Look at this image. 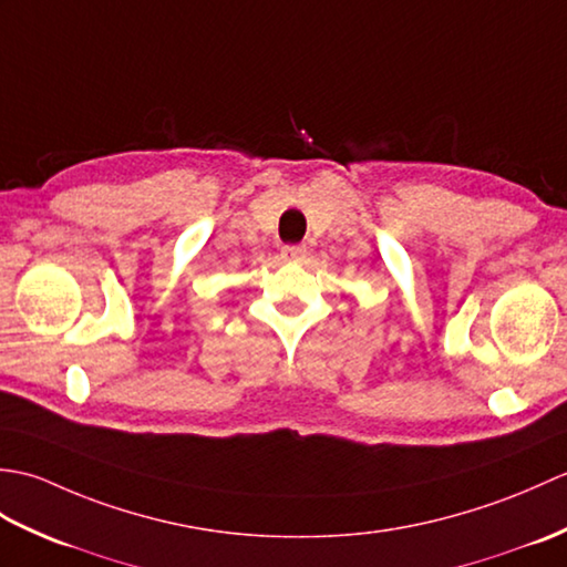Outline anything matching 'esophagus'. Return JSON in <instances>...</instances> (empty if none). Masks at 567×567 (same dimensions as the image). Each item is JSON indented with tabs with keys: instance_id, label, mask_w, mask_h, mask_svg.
<instances>
[{
	"instance_id": "obj_1",
	"label": "esophagus",
	"mask_w": 567,
	"mask_h": 567,
	"mask_svg": "<svg viewBox=\"0 0 567 567\" xmlns=\"http://www.w3.org/2000/svg\"><path fill=\"white\" fill-rule=\"evenodd\" d=\"M280 256H282V260H287V262H299V260H305L307 248H305V246H282Z\"/></svg>"
}]
</instances>
